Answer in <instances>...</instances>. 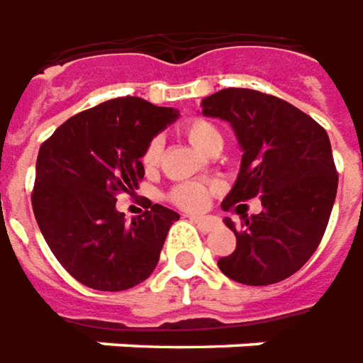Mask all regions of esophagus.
<instances>
[{
    "label": "esophagus",
    "instance_id": "obj_1",
    "mask_svg": "<svg viewBox=\"0 0 363 363\" xmlns=\"http://www.w3.org/2000/svg\"><path fill=\"white\" fill-rule=\"evenodd\" d=\"M191 218V223H195L197 227L201 228L203 233H209V230H213L215 227H218V218L215 217H189Z\"/></svg>",
    "mask_w": 363,
    "mask_h": 363
}]
</instances>
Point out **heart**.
<instances>
[{
    "mask_svg": "<svg viewBox=\"0 0 363 363\" xmlns=\"http://www.w3.org/2000/svg\"><path fill=\"white\" fill-rule=\"evenodd\" d=\"M184 135L187 136V140L203 154L215 152L223 148V135L211 121L205 119H191L184 125ZM160 140L154 138L146 145L145 152H143V164L145 168H156L160 162ZM213 191V187L205 186V184H197V182H186L179 184L168 194V199L177 207L187 211H199L203 209L209 195Z\"/></svg>",
    "mask_w": 363,
    "mask_h": 363,
    "instance_id": "obj_1",
    "label": "heart"
}]
</instances>
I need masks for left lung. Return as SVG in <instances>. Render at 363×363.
I'll list each match as a JSON object with an SVG mask.
<instances>
[{
	"instance_id": "8db88e82",
	"label": "left lung",
	"mask_w": 363,
	"mask_h": 363,
	"mask_svg": "<svg viewBox=\"0 0 363 363\" xmlns=\"http://www.w3.org/2000/svg\"><path fill=\"white\" fill-rule=\"evenodd\" d=\"M201 105L203 115L233 125L244 150L223 209L262 199V211L238 228L225 218L236 248L218 258V269L244 285L284 281L317 250L330 218L338 172L328 135L295 105L256 89L227 87Z\"/></svg>"
}]
</instances>
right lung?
<instances>
[{"label": "right lung", "mask_w": 363, "mask_h": 363, "mask_svg": "<svg viewBox=\"0 0 363 363\" xmlns=\"http://www.w3.org/2000/svg\"><path fill=\"white\" fill-rule=\"evenodd\" d=\"M177 119L172 107L115 97L74 115L40 145L33 213L62 268L97 291H125L158 264L176 211L152 205L130 223L115 209L145 177L143 152Z\"/></svg>", "instance_id": "obj_1"}]
</instances>
